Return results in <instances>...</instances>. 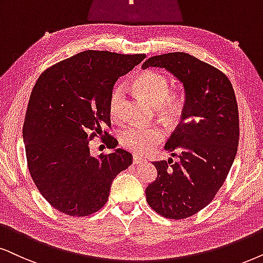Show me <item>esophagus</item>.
<instances>
[{
    "label": "esophagus",
    "instance_id": "34e87169",
    "mask_svg": "<svg viewBox=\"0 0 263 263\" xmlns=\"http://www.w3.org/2000/svg\"><path fill=\"white\" fill-rule=\"evenodd\" d=\"M132 161H134L135 165H139V164H143L145 160L143 158H141V156L138 155H134V158H132Z\"/></svg>",
    "mask_w": 263,
    "mask_h": 263
}]
</instances>
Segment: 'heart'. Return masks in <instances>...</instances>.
<instances>
[{
    "label": "heart",
    "instance_id": "obj_1",
    "mask_svg": "<svg viewBox=\"0 0 263 263\" xmlns=\"http://www.w3.org/2000/svg\"><path fill=\"white\" fill-rule=\"evenodd\" d=\"M135 88L147 101L156 105V111L162 119L175 121L183 110V99L177 93H168L170 81L165 75L156 71H145L134 82ZM125 91L121 86L112 89L108 102V111L114 121L122 119ZM164 138L158 126H128L122 129L120 141L122 147L135 154H145Z\"/></svg>",
    "mask_w": 263,
    "mask_h": 263
}]
</instances>
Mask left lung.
Instances as JSON below:
<instances>
[{"label": "left lung", "instance_id": "1", "mask_svg": "<svg viewBox=\"0 0 263 263\" xmlns=\"http://www.w3.org/2000/svg\"><path fill=\"white\" fill-rule=\"evenodd\" d=\"M164 68L184 86L182 120L165 144L176 156L155 161L158 176L145 189L159 215L182 220L208 206L231 170L239 143V115L227 76L184 52L154 55L142 68Z\"/></svg>", "mask_w": 263, "mask_h": 263}]
</instances>
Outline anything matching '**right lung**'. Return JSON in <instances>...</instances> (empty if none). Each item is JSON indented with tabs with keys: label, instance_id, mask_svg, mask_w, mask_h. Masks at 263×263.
<instances>
[{
	"label": "right lung",
	"instance_id": "right-lung-1",
	"mask_svg": "<svg viewBox=\"0 0 263 263\" xmlns=\"http://www.w3.org/2000/svg\"><path fill=\"white\" fill-rule=\"evenodd\" d=\"M144 58L85 51L52 65L36 81L23 126L26 161L39 192L63 214L81 217L101 210L112 179L132 164L124 149L96 158L88 144L110 127L108 102L115 82ZM104 141L108 148L118 145L110 135Z\"/></svg>",
	"mask_w": 263,
	"mask_h": 263
}]
</instances>
